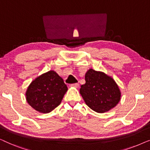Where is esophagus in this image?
<instances>
[{"label":"esophagus","instance_id":"esophagus-1","mask_svg":"<svg viewBox=\"0 0 150 150\" xmlns=\"http://www.w3.org/2000/svg\"><path fill=\"white\" fill-rule=\"evenodd\" d=\"M70 87H75V88H78L79 87V83H74V84H71Z\"/></svg>","mask_w":150,"mask_h":150}]
</instances>
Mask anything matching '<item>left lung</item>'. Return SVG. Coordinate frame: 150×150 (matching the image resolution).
<instances>
[{
  "label": "left lung",
  "mask_w": 150,
  "mask_h": 150,
  "mask_svg": "<svg viewBox=\"0 0 150 150\" xmlns=\"http://www.w3.org/2000/svg\"><path fill=\"white\" fill-rule=\"evenodd\" d=\"M85 79V84L81 85L80 93L91 109L103 113L113 108L120 101L122 93L111 76L89 69Z\"/></svg>",
  "instance_id": "8db88e82"
}]
</instances>
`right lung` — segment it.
<instances>
[{
    "instance_id": "1",
    "label": "right lung",
    "mask_w": 150,
    "mask_h": 150,
    "mask_svg": "<svg viewBox=\"0 0 150 150\" xmlns=\"http://www.w3.org/2000/svg\"><path fill=\"white\" fill-rule=\"evenodd\" d=\"M67 91L63 80L50 70L33 80L26 91L28 104L37 111L48 113L57 107Z\"/></svg>"
}]
</instances>
